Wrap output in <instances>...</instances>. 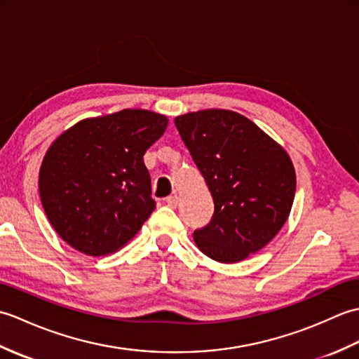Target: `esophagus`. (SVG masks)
<instances>
[{
  "label": "esophagus",
  "mask_w": 359,
  "mask_h": 359,
  "mask_svg": "<svg viewBox=\"0 0 359 359\" xmlns=\"http://www.w3.org/2000/svg\"><path fill=\"white\" fill-rule=\"evenodd\" d=\"M179 202H180V197H179L177 194H172V196H170V197H166V203L170 205L171 208H175V207H177Z\"/></svg>",
  "instance_id": "esophagus-1"
}]
</instances>
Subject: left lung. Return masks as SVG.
I'll list each match as a JSON object with an SVG mask.
<instances>
[{
    "label": "left lung",
    "mask_w": 359,
    "mask_h": 359,
    "mask_svg": "<svg viewBox=\"0 0 359 359\" xmlns=\"http://www.w3.org/2000/svg\"><path fill=\"white\" fill-rule=\"evenodd\" d=\"M174 123L215 202L211 222L193 234L197 248L222 264L257 253L292 211L296 172L287 151L234 111L188 112Z\"/></svg>",
    "instance_id": "left-lung-1"
}]
</instances>
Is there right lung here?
<instances>
[{"mask_svg": "<svg viewBox=\"0 0 359 359\" xmlns=\"http://www.w3.org/2000/svg\"><path fill=\"white\" fill-rule=\"evenodd\" d=\"M168 117L123 109L80 120L46 151L38 189L57 234L88 256H108L139 233L156 202L143 156Z\"/></svg>", "mask_w": 359, "mask_h": 359, "instance_id": "1", "label": "right lung"}]
</instances>
